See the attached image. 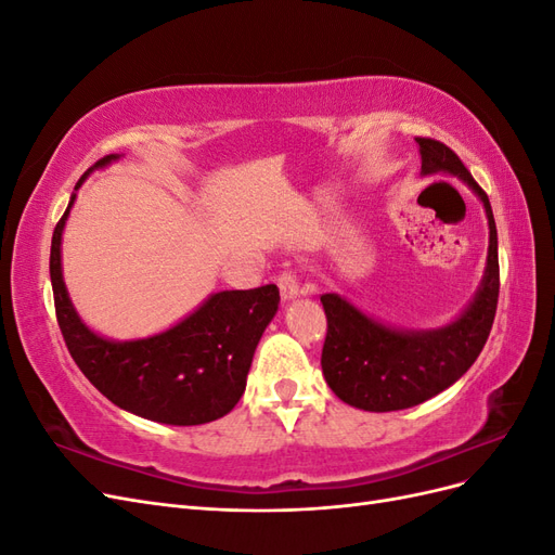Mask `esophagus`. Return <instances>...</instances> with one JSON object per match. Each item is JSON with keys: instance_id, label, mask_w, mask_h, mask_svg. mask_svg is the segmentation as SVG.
Listing matches in <instances>:
<instances>
[{"instance_id": "34e87169", "label": "esophagus", "mask_w": 555, "mask_h": 555, "mask_svg": "<svg viewBox=\"0 0 555 555\" xmlns=\"http://www.w3.org/2000/svg\"><path fill=\"white\" fill-rule=\"evenodd\" d=\"M278 287L284 300H294L298 294H306V287H300L298 275L294 271H282L278 278Z\"/></svg>"}]
</instances>
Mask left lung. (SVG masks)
<instances>
[{
	"mask_svg": "<svg viewBox=\"0 0 555 555\" xmlns=\"http://www.w3.org/2000/svg\"><path fill=\"white\" fill-rule=\"evenodd\" d=\"M414 141L422 153L424 176H456L479 196L489 217V257L475 298L453 322L440 328L384 326L338 294L322 296L328 322L322 349L326 384L347 405L365 412L408 410L449 389L481 354L498 308V231L489 196L451 147L435 139Z\"/></svg>",
	"mask_w": 555,
	"mask_h": 555,
	"instance_id": "left-lung-1",
	"label": "left lung"
}]
</instances>
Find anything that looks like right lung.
Returning <instances> with one entry per match:
<instances>
[{
    "mask_svg": "<svg viewBox=\"0 0 555 555\" xmlns=\"http://www.w3.org/2000/svg\"><path fill=\"white\" fill-rule=\"evenodd\" d=\"M120 159H99L76 182V190L94 169ZM72 194L50 245L57 324L66 349L113 405L150 422L198 426L229 414L245 391L251 357L266 326L278 312L275 284L245 292H217L190 317L141 340L117 343L82 324L62 278V231L74 206Z\"/></svg>",
    "mask_w": 555,
    "mask_h": 555,
    "instance_id": "1",
    "label": "right lung"
}]
</instances>
